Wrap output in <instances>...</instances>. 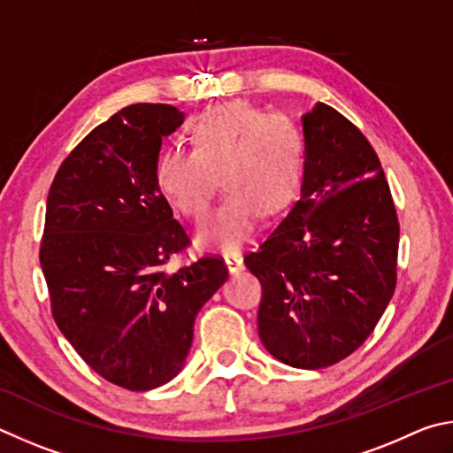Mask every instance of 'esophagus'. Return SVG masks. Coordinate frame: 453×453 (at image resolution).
Returning a JSON list of instances; mask_svg holds the SVG:
<instances>
[{
  "mask_svg": "<svg viewBox=\"0 0 453 453\" xmlns=\"http://www.w3.org/2000/svg\"><path fill=\"white\" fill-rule=\"evenodd\" d=\"M225 265L231 274H239L244 268V260L241 252H226L225 255Z\"/></svg>",
  "mask_w": 453,
  "mask_h": 453,
  "instance_id": "34e87169",
  "label": "esophagus"
}]
</instances>
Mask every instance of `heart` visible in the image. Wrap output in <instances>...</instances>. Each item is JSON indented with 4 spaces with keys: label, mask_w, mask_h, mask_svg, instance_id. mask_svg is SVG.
Returning a JSON list of instances; mask_svg holds the SVG:
<instances>
[{
    "label": "heart",
    "mask_w": 453,
    "mask_h": 453,
    "mask_svg": "<svg viewBox=\"0 0 453 453\" xmlns=\"http://www.w3.org/2000/svg\"><path fill=\"white\" fill-rule=\"evenodd\" d=\"M193 150L165 149L155 180L188 219H203L214 185L225 198L198 226V249L236 250L255 234L260 214L273 217L295 201L304 177V137L292 119L231 101L204 109L188 125Z\"/></svg>",
    "instance_id": "1"
}]
</instances>
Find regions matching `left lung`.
I'll list each match as a JSON object with an SVG mask.
<instances>
[{"instance_id":"left-lung-1","label":"left lung","mask_w":453,"mask_h":453,"mask_svg":"<svg viewBox=\"0 0 453 453\" xmlns=\"http://www.w3.org/2000/svg\"><path fill=\"white\" fill-rule=\"evenodd\" d=\"M300 198L244 257L263 284L260 342L292 368L344 360L382 319L395 288L400 225L376 150L324 103L303 117Z\"/></svg>"}]
</instances>
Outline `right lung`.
Masks as SVG:
<instances>
[{
    "mask_svg": "<svg viewBox=\"0 0 453 453\" xmlns=\"http://www.w3.org/2000/svg\"><path fill=\"white\" fill-rule=\"evenodd\" d=\"M180 123L173 105L121 109L71 150L47 196L39 260L55 324L89 368L133 392L179 374L198 311L228 279L219 257L165 271L188 236L155 165Z\"/></svg>",
    "mask_w": 453,
    "mask_h": 453,
    "instance_id": "add662e5",
    "label": "right lung"
}]
</instances>
